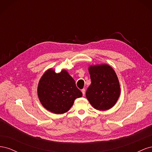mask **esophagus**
I'll list each match as a JSON object with an SVG mask.
<instances>
[{"instance_id": "obj_1", "label": "esophagus", "mask_w": 152, "mask_h": 152, "mask_svg": "<svg viewBox=\"0 0 152 152\" xmlns=\"http://www.w3.org/2000/svg\"><path fill=\"white\" fill-rule=\"evenodd\" d=\"M85 89H82L81 90V91H82V94H83V96L85 94Z\"/></svg>"}]
</instances>
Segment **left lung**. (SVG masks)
Returning a JSON list of instances; mask_svg holds the SVG:
<instances>
[{
    "label": "left lung",
    "mask_w": 152,
    "mask_h": 152,
    "mask_svg": "<svg viewBox=\"0 0 152 152\" xmlns=\"http://www.w3.org/2000/svg\"><path fill=\"white\" fill-rule=\"evenodd\" d=\"M89 72L91 84L86 91L87 99L97 110L111 108L117 102L121 93L115 72L108 65L91 66Z\"/></svg>",
    "instance_id": "8db88e82"
}]
</instances>
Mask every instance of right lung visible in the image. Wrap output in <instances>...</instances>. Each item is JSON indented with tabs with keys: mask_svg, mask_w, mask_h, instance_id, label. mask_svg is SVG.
I'll list each match as a JSON object with an SVG mask.
<instances>
[{
	"mask_svg": "<svg viewBox=\"0 0 152 152\" xmlns=\"http://www.w3.org/2000/svg\"><path fill=\"white\" fill-rule=\"evenodd\" d=\"M37 93L43 107L56 114L68 112L74 100L82 96L75 80L66 70L56 73L52 69L48 70L40 79Z\"/></svg>",
	"mask_w": 152,
	"mask_h": 152,
	"instance_id": "add662e5",
	"label": "right lung"
}]
</instances>
